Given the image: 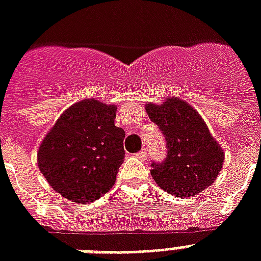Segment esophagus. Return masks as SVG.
Instances as JSON below:
<instances>
[{
    "label": "esophagus",
    "mask_w": 261,
    "mask_h": 261,
    "mask_svg": "<svg viewBox=\"0 0 261 261\" xmlns=\"http://www.w3.org/2000/svg\"><path fill=\"white\" fill-rule=\"evenodd\" d=\"M137 156H138V158H139V160L145 161L146 156H147V151H146V149H142L141 151L137 152Z\"/></svg>",
    "instance_id": "esophagus-1"
}]
</instances>
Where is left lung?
<instances>
[{"label":"left lung","mask_w":261,"mask_h":261,"mask_svg":"<svg viewBox=\"0 0 261 261\" xmlns=\"http://www.w3.org/2000/svg\"><path fill=\"white\" fill-rule=\"evenodd\" d=\"M146 112L165 135L167 156L151 164L152 179L171 196L192 197L217 179L225 154L205 120L188 101L167 97L162 105L147 103Z\"/></svg>","instance_id":"left-lung-1"}]
</instances>
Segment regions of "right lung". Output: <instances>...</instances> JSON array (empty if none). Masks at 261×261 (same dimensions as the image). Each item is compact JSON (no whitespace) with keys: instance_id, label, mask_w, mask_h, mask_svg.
<instances>
[{"instance_id":"add662e5","label":"right lung","mask_w":261,"mask_h":261,"mask_svg":"<svg viewBox=\"0 0 261 261\" xmlns=\"http://www.w3.org/2000/svg\"><path fill=\"white\" fill-rule=\"evenodd\" d=\"M115 105L84 99L65 110L42 139L39 169L67 200L88 204L110 192L123 164V128Z\"/></svg>"}]
</instances>
